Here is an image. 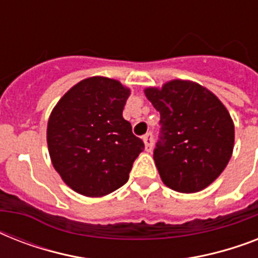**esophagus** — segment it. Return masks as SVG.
I'll list each match as a JSON object with an SVG mask.
<instances>
[{
	"label": "esophagus",
	"mask_w": 258,
	"mask_h": 258,
	"mask_svg": "<svg viewBox=\"0 0 258 258\" xmlns=\"http://www.w3.org/2000/svg\"><path fill=\"white\" fill-rule=\"evenodd\" d=\"M143 142H145L146 151H151L153 150V134H146L145 137H143Z\"/></svg>",
	"instance_id": "obj_1"
}]
</instances>
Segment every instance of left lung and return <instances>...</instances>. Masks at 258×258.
I'll list each match as a JSON object with an SVG mask.
<instances>
[{
  "label": "left lung",
  "instance_id": "8db88e82",
  "mask_svg": "<svg viewBox=\"0 0 258 258\" xmlns=\"http://www.w3.org/2000/svg\"><path fill=\"white\" fill-rule=\"evenodd\" d=\"M145 93L161 113L154 161L163 183L179 192L208 187L233 154L234 124L226 107L208 88L188 80H171Z\"/></svg>",
  "mask_w": 258,
  "mask_h": 258
}]
</instances>
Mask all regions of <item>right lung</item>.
Segmentation results:
<instances>
[{
    "label": "right lung",
    "instance_id": "1",
    "mask_svg": "<svg viewBox=\"0 0 258 258\" xmlns=\"http://www.w3.org/2000/svg\"><path fill=\"white\" fill-rule=\"evenodd\" d=\"M128 96L120 82L93 76L72 87L50 113L46 142L52 165L82 196L103 197L121 187L145 149L123 117Z\"/></svg>",
    "mask_w": 258,
    "mask_h": 258
}]
</instances>
